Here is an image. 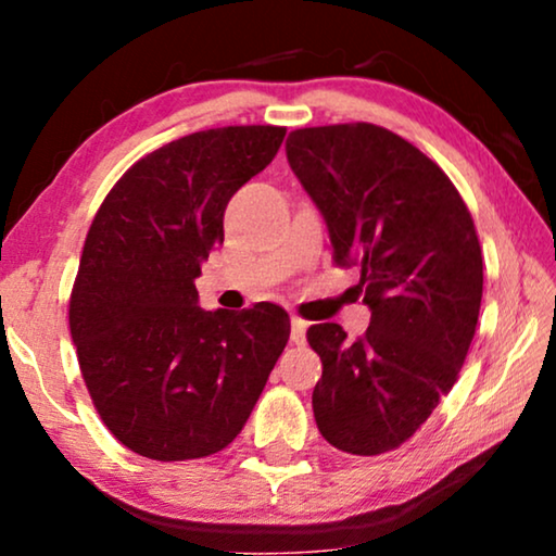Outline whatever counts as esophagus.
Segmentation results:
<instances>
[{"mask_svg": "<svg viewBox=\"0 0 556 556\" xmlns=\"http://www.w3.org/2000/svg\"><path fill=\"white\" fill-rule=\"evenodd\" d=\"M306 329H308V324L303 321V318H299V316L291 318V341H293V344H299V346L306 344Z\"/></svg>", "mask_w": 556, "mask_h": 556, "instance_id": "esophagus-1", "label": "esophagus"}]
</instances>
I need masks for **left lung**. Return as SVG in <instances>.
<instances>
[{
	"label": "left lung",
	"mask_w": 556,
	"mask_h": 556,
	"mask_svg": "<svg viewBox=\"0 0 556 556\" xmlns=\"http://www.w3.org/2000/svg\"><path fill=\"white\" fill-rule=\"evenodd\" d=\"M288 164L329 227L333 263L359 268L362 339L316 324L318 432L339 451L405 445L458 382L483 295L473 217L440 166L375 124L295 128Z\"/></svg>",
	"instance_id": "8db88e82"
}]
</instances>
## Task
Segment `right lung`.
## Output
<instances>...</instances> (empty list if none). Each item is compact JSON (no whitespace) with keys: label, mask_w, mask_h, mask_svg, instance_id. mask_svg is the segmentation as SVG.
I'll return each mask as SVG.
<instances>
[{"label":"right lung","mask_w":556,"mask_h":556,"mask_svg":"<svg viewBox=\"0 0 556 556\" xmlns=\"http://www.w3.org/2000/svg\"><path fill=\"white\" fill-rule=\"evenodd\" d=\"M283 126L207 128L139 159L96 212L71 293L90 400L128 451L192 460L240 435L291 337L276 303L202 311L194 278L230 197L273 162Z\"/></svg>","instance_id":"1"}]
</instances>
